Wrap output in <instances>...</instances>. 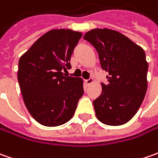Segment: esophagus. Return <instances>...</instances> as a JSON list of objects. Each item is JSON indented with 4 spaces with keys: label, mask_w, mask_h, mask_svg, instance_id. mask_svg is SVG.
Instances as JSON below:
<instances>
[{
    "label": "esophagus",
    "mask_w": 158,
    "mask_h": 158,
    "mask_svg": "<svg viewBox=\"0 0 158 158\" xmlns=\"http://www.w3.org/2000/svg\"><path fill=\"white\" fill-rule=\"evenodd\" d=\"M93 82H94V79L93 78H89L88 80H85V83L87 85H90L91 83H93Z\"/></svg>",
    "instance_id": "obj_1"
}]
</instances>
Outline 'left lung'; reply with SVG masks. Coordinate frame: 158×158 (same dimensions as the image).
Returning <instances> with one entry per match:
<instances>
[{
  "label": "left lung",
  "instance_id": "obj_1",
  "mask_svg": "<svg viewBox=\"0 0 158 158\" xmlns=\"http://www.w3.org/2000/svg\"><path fill=\"white\" fill-rule=\"evenodd\" d=\"M83 39L98 53L108 83L93 101L98 119L108 126L126 124L138 112L147 91L145 52L125 35L111 29H92Z\"/></svg>",
  "mask_w": 158,
  "mask_h": 158
}]
</instances>
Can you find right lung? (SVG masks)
Segmentation results:
<instances>
[{
    "instance_id": "obj_1",
    "label": "right lung",
    "mask_w": 158,
    "mask_h": 158,
    "mask_svg": "<svg viewBox=\"0 0 158 158\" xmlns=\"http://www.w3.org/2000/svg\"><path fill=\"white\" fill-rule=\"evenodd\" d=\"M82 32L53 29L42 35L19 59L17 79L30 114L40 124L57 127L74 116L83 94V80L66 76Z\"/></svg>"
}]
</instances>
